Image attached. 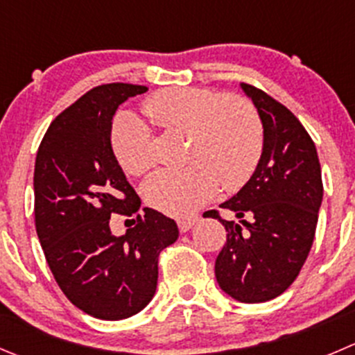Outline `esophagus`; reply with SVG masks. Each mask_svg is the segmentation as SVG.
Returning a JSON list of instances; mask_svg holds the SVG:
<instances>
[{"instance_id": "34e87169", "label": "esophagus", "mask_w": 355, "mask_h": 355, "mask_svg": "<svg viewBox=\"0 0 355 355\" xmlns=\"http://www.w3.org/2000/svg\"><path fill=\"white\" fill-rule=\"evenodd\" d=\"M196 220H198V216H184V218H178V229H180L182 232H187V230L194 225Z\"/></svg>"}]
</instances>
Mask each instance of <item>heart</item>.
Instances as JSON below:
<instances>
[{"label": "heart", "instance_id": "obj_1", "mask_svg": "<svg viewBox=\"0 0 355 355\" xmlns=\"http://www.w3.org/2000/svg\"><path fill=\"white\" fill-rule=\"evenodd\" d=\"M140 107L161 130L187 135V166L157 171L144 189L153 208L189 215L211 199L220 184L234 192L253 177L265 137L260 112L246 97L208 88H164L149 95ZM109 146L128 175L142 177L153 168L150 133L135 116H116Z\"/></svg>", "mask_w": 355, "mask_h": 355}]
</instances>
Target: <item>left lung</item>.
Returning a JSON list of instances; mask_svg holds the SVG:
<instances>
[{
  "label": "left lung",
  "mask_w": 355,
  "mask_h": 355,
  "mask_svg": "<svg viewBox=\"0 0 355 355\" xmlns=\"http://www.w3.org/2000/svg\"><path fill=\"white\" fill-rule=\"evenodd\" d=\"M263 123V154L248 184L222 208L239 218L215 261L220 288L244 304L272 300L300 274L318 225L322 178L314 140L297 116L260 88L241 83Z\"/></svg>",
  "instance_id": "obj_1"
}]
</instances>
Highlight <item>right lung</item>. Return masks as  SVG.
Returning <instances> with one entry per match:
<instances>
[{
  "label": "right lung",
  "instance_id": "right-lung-1",
  "mask_svg": "<svg viewBox=\"0 0 355 355\" xmlns=\"http://www.w3.org/2000/svg\"><path fill=\"white\" fill-rule=\"evenodd\" d=\"M147 86L92 88L51 121L34 164V220L55 281L94 318L118 321L156 293L157 258L178 237L175 220L153 208L137 213L125 236H112V214L139 211L140 198L109 146L112 116Z\"/></svg>",
  "mask_w": 355,
  "mask_h": 355
}]
</instances>
